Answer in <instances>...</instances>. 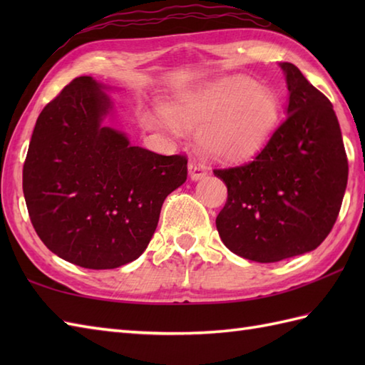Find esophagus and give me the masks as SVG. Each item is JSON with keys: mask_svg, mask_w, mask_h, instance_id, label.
<instances>
[{"mask_svg": "<svg viewBox=\"0 0 365 365\" xmlns=\"http://www.w3.org/2000/svg\"><path fill=\"white\" fill-rule=\"evenodd\" d=\"M188 170L192 180H200V178H204L207 175V166L202 161H197V160H191L188 163Z\"/></svg>", "mask_w": 365, "mask_h": 365, "instance_id": "1", "label": "esophagus"}]
</instances>
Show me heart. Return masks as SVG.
Segmentation results:
<instances>
[{
  "label": "heart",
  "mask_w": 365,
  "mask_h": 365,
  "mask_svg": "<svg viewBox=\"0 0 365 365\" xmlns=\"http://www.w3.org/2000/svg\"><path fill=\"white\" fill-rule=\"evenodd\" d=\"M177 122L205 127L200 141L207 152L226 160L250 157L273 130L279 100L246 76H229L177 100L170 108Z\"/></svg>",
  "instance_id": "heart-1"
}]
</instances>
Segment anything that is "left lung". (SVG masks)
Listing matches in <instances>:
<instances>
[{"label": "left lung", "mask_w": 365, "mask_h": 365, "mask_svg": "<svg viewBox=\"0 0 365 365\" xmlns=\"http://www.w3.org/2000/svg\"><path fill=\"white\" fill-rule=\"evenodd\" d=\"M287 118L254 160L213 169L227 187L216 229L229 250L273 263L320 246L339 216L348 160L328 97L290 63Z\"/></svg>", "instance_id": "1"}]
</instances>
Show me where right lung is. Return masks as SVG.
<instances>
[{"label": "right lung", "mask_w": 365, "mask_h": 365, "mask_svg": "<svg viewBox=\"0 0 365 365\" xmlns=\"http://www.w3.org/2000/svg\"><path fill=\"white\" fill-rule=\"evenodd\" d=\"M100 88L78 76L38 114L23 192L51 252L83 268L111 269L145 251L163 202L187 180L188 160L130 145L105 127L111 102Z\"/></svg>", "instance_id": "obj_1"}]
</instances>
